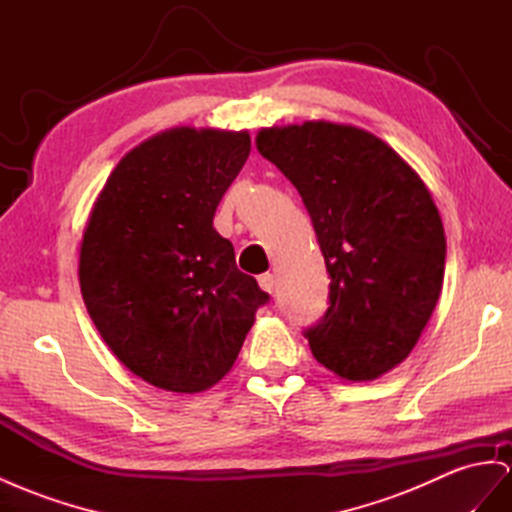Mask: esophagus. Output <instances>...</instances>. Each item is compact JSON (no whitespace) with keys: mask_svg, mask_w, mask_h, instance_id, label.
Segmentation results:
<instances>
[{"mask_svg":"<svg viewBox=\"0 0 512 512\" xmlns=\"http://www.w3.org/2000/svg\"><path fill=\"white\" fill-rule=\"evenodd\" d=\"M259 287L264 292H268V294H272L274 292V287H277V281H274V274H270V272H264V274H259Z\"/></svg>","mask_w":512,"mask_h":512,"instance_id":"esophagus-1","label":"esophagus"}]
</instances>
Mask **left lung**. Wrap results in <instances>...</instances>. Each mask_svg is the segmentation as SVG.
<instances>
[{
    "label": "left lung",
    "mask_w": 512,
    "mask_h": 512,
    "mask_svg": "<svg viewBox=\"0 0 512 512\" xmlns=\"http://www.w3.org/2000/svg\"><path fill=\"white\" fill-rule=\"evenodd\" d=\"M257 149L303 196L331 277L329 309L305 331L313 357L346 381H374L409 357L439 300L445 233L435 201L389 144L359 127H270Z\"/></svg>",
    "instance_id": "left-lung-1"
}]
</instances>
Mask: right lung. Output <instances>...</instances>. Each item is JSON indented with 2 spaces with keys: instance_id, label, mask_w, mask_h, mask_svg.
Returning <instances> with one entry per match:
<instances>
[{
  "instance_id": "obj_1",
  "label": "right lung",
  "mask_w": 512,
  "mask_h": 512,
  "mask_svg": "<svg viewBox=\"0 0 512 512\" xmlns=\"http://www.w3.org/2000/svg\"><path fill=\"white\" fill-rule=\"evenodd\" d=\"M248 153V131H162L123 157L90 212L80 248L86 309L116 359L153 387L216 385L270 300L214 229Z\"/></svg>"
}]
</instances>
